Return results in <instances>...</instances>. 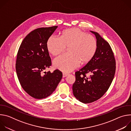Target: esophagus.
Returning <instances> with one entry per match:
<instances>
[{
	"label": "esophagus",
	"instance_id": "obj_1",
	"mask_svg": "<svg viewBox=\"0 0 131 131\" xmlns=\"http://www.w3.org/2000/svg\"><path fill=\"white\" fill-rule=\"evenodd\" d=\"M68 74V73H66V72H63V77H65L66 76H67V75Z\"/></svg>",
	"mask_w": 131,
	"mask_h": 131
}]
</instances>
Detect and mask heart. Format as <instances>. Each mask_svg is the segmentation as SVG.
I'll return each mask as SVG.
<instances>
[{
    "label": "heart",
    "mask_w": 131,
    "mask_h": 131,
    "mask_svg": "<svg viewBox=\"0 0 131 131\" xmlns=\"http://www.w3.org/2000/svg\"><path fill=\"white\" fill-rule=\"evenodd\" d=\"M48 51L53 56H58L68 47V54L55 59L54 66L60 70L69 72L76 68L80 63H88L94 57L97 47L94 37L78 28L64 30L60 38L52 36L47 41Z\"/></svg>",
    "instance_id": "1"
}]
</instances>
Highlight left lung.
<instances>
[{"label":"left lung","instance_id":"obj_1","mask_svg":"<svg viewBox=\"0 0 131 131\" xmlns=\"http://www.w3.org/2000/svg\"><path fill=\"white\" fill-rule=\"evenodd\" d=\"M96 52L92 59L75 72L76 80L72 85L73 94L80 102L91 103L101 98L107 91L114 78L116 60L109 43L97 33ZM90 73V75L87 76Z\"/></svg>","mask_w":131,"mask_h":131}]
</instances>
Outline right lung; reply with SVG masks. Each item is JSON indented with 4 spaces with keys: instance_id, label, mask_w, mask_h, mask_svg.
Masks as SVG:
<instances>
[{
    "instance_id": "1",
    "label": "right lung",
    "mask_w": 131,
    "mask_h": 131,
    "mask_svg": "<svg viewBox=\"0 0 131 131\" xmlns=\"http://www.w3.org/2000/svg\"><path fill=\"white\" fill-rule=\"evenodd\" d=\"M58 26L37 28L29 33L18 49L15 64L17 78L24 90L36 99H45L55 91L63 74L59 69L45 72L52 65L47 41Z\"/></svg>"
}]
</instances>
